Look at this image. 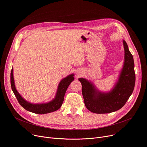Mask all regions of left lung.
<instances>
[{
    "instance_id": "left-lung-1",
    "label": "left lung",
    "mask_w": 147,
    "mask_h": 147,
    "mask_svg": "<svg viewBox=\"0 0 147 147\" xmlns=\"http://www.w3.org/2000/svg\"><path fill=\"white\" fill-rule=\"evenodd\" d=\"M124 63L118 80L108 92L99 91L86 79L80 78L86 108L96 114H108L121 109L132 94L135 83L134 62L127 42L123 40Z\"/></svg>"
}]
</instances>
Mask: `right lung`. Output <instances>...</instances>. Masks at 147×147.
Returning a JSON list of instances; mask_svg holds the SVG:
<instances>
[{"label": "right lung", "instance_id": "add662e5", "mask_svg": "<svg viewBox=\"0 0 147 147\" xmlns=\"http://www.w3.org/2000/svg\"><path fill=\"white\" fill-rule=\"evenodd\" d=\"M13 69L12 67L10 73V84L12 91L18 99L20 105L26 110L38 114H48L59 109L63 102L64 96L67 87L74 80V74H71L62 79L59 84L57 92L55 97L51 101L47 103L43 104H33L28 102L19 94L16 89L13 74Z\"/></svg>", "mask_w": 147, "mask_h": 147}]
</instances>
